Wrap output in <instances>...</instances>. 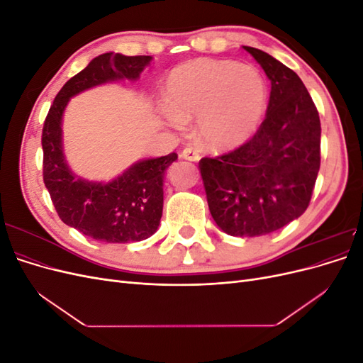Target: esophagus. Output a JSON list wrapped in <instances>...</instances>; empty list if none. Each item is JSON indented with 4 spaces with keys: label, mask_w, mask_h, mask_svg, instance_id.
Masks as SVG:
<instances>
[{
    "label": "esophagus",
    "mask_w": 363,
    "mask_h": 363,
    "mask_svg": "<svg viewBox=\"0 0 363 363\" xmlns=\"http://www.w3.org/2000/svg\"><path fill=\"white\" fill-rule=\"evenodd\" d=\"M182 157L186 159V160L196 162V160H200V152H199V150H195L194 147H186L182 151Z\"/></svg>",
    "instance_id": "1"
}]
</instances>
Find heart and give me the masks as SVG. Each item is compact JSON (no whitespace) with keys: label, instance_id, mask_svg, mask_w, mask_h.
Here are the masks:
<instances>
[{"label":"heart","instance_id":"b5f03b06","mask_svg":"<svg viewBox=\"0 0 363 363\" xmlns=\"http://www.w3.org/2000/svg\"><path fill=\"white\" fill-rule=\"evenodd\" d=\"M171 124L184 128L199 119L203 140L225 150L248 140L257 130L267 106V82L250 65L195 59L174 68L167 82Z\"/></svg>","mask_w":363,"mask_h":363}]
</instances>
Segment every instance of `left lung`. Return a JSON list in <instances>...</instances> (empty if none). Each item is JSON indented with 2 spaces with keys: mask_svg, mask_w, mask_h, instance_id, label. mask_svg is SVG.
<instances>
[{
  "mask_svg": "<svg viewBox=\"0 0 363 363\" xmlns=\"http://www.w3.org/2000/svg\"><path fill=\"white\" fill-rule=\"evenodd\" d=\"M271 80L267 116L245 144L199 163L208 208L230 236L276 232L304 213L321 164V123L304 83L268 52L244 47Z\"/></svg>",
  "mask_w": 363,
  "mask_h": 363,
  "instance_id": "obj_1",
  "label": "left lung"
}]
</instances>
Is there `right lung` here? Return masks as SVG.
Wrapping results in <instances>:
<instances>
[{
	"instance_id": "right-lung-1",
	"label": "right lung",
	"mask_w": 363,
	"mask_h": 363,
	"mask_svg": "<svg viewBox=\"0 0 363 363\" xmlns=\"http://www.w3.org/2000/svg\"><path fill=\"white\" fill-rule=\"evenodd\" d=\"M151 56L106 52L63 84L42 128L43 183L62 221L95 240L127 244L156 233L163 208L164 171L177 155L135 163L108 183L77 179L62 150V115L69 98L119 79L136 80Z\"/></svg>"
}]
</instances>
